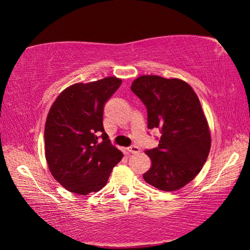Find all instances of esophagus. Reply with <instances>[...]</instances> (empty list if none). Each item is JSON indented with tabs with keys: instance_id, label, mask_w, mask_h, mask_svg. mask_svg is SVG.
<instances>
[{
	"instance_id": "esophagus-1",
	"label": "esophagus",
	"mask_w": 250,
	"mask_h": 250,
	"mask_svg": "<svg viewBox=\"0 0 250 250\" xmlns=\"http://www.w3.org/2000/svg\"><path fill=\"white\" fill-rule=\"evenodd\" d=\"M128 151L131 153H139L141 151V149L137 146H131L128 148Z\"/></svg>"
}]
</instances>
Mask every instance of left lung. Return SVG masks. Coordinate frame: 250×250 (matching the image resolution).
Instances as JSON below:
<instances>
[{
  "label": "left lung",
  "mask_w": 250,
  "mask_h": 250,
  "mask_svg": "<svg viewBox=\"0 0 250 250\" xmlns=\"http://www.w3.org/2000/svg\"><path fill=\"white\" fill-rule=\"evenodd\" d=\"M131 90L147 108L148 129L161 131L159 146L145 153L151 167L143 175L157 189L175 191L203 167L210 149V132L198 95L178 78L143 75Z\"/></svg>",
  "instance_id": "left-lung-1"
}]
</instances>
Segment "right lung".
<instances>
[{
    "label": "right lung",
    "mask_w": 250,
    "mask_h": 250,
    "mask_svg": "<svg viewBox=\"0 0 250 250\" xmlns=\"http://www.w3.org/2000/svg\"><path fill=\"white\" fill-rule=\"evenodd\" d=\"M115 76L74 83L58 95L45 125V157L58 183L86 195L102 189L124 155L103 128V108L120 87Z\"/></svg>",
    "instance_id": "add662e5"
}]
</instances>
